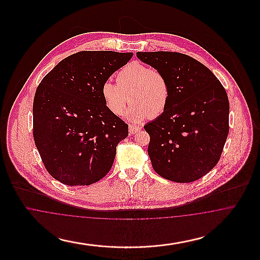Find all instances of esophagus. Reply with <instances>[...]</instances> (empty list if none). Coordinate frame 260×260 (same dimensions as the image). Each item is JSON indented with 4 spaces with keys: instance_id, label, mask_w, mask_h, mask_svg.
<instances>
[{
    "instance_id": "34e87169",
    "label": "esophagus",
    "mask_w": 260,
    "mask_h": 260,
    "mask_svg": "<svg viewBox=\"0 0 260 260\" xmlns=\"http://www.w3.org/2000/svg\"><path fill=\"white\" fill-rule=\"evenodd\" d=\"M128 131L131 135H136L137 133H139L141 131V128L137 125H134V124H129L128 125Z\"/></svg>"
}]
</instances>
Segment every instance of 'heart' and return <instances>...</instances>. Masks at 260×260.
I'll return each mask as SVG.
<instances>
[{
    "label": "heart",
    "mask_w": 260,
    "mask_h": 260,
    "mask_svg": "<svg viewBox=\"0 0 260 260\" xmlns=\"http://www.w3.org/2000/svg\"><path fill=\"white\" fill-rule=\"evenodd\" d=\"M117 83L106 81L101 87V96L113 114L121 115L128 100L133 104L124 116L134 123L158 118L166 110L170 85L160 71L140 62H131L118 72Z\"/></svg>",
    "instance_id": "1"
}]
</instances>
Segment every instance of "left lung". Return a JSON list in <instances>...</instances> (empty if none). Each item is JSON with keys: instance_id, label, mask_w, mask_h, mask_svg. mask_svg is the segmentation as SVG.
Here are the masks:
<instances>
[{"instance_id": "8db88e82", "label": "left lung", "mask_w": 260, "mask_h": 260, "mask_svg": "<svg viewBox=\"0 0 260 260\" xmlns=\"http://www.w3.org/2000/svg\"><path fill=\"white\" fill-rule=\"evenodd\" d=\"M170 85L166 110L144 125L155 172L179 183L203 177L219 161L229 132V101L209 68L179 52H137Z\"/></svg>"}]
</instances>
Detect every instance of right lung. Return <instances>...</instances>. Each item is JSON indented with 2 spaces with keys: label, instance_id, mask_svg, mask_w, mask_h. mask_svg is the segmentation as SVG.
I'll return each mask as SVG.
<instances>
[{
  "label": "right lung",
  "instance_id": "right-lung-1",
  "mask_svg": "<svg viewBox=\"0 0 260 260\" xmlns=\"http://www.w3.org/2000/svg\"><path fill=\"white\" fill-rule=\"evenodd\" d=\"M133 52L80 51L59 62L39 85L33 136L50 175L65 185H90L111 170L128 125L106 106L101 87Z\"/></svg>",
  "mask_w": 260,
  "mask_h": 260
}]
</instances>
